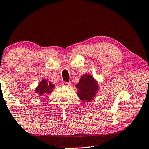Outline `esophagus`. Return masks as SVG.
<instances>
[{"instance_id": "obj_1", "label": "esophagus", "mask_w": 149, "mask_h": 149, "mask_svg": "<svg viewBox=\"0 0 149 149\" xmlns=\"http://www.w3.org/2000/svg\"><path fill=\"white\" fill-rule=\"evenodd\" d=\"M62 85L63 86H70L71 85V83H70V82H66V81H63V84H62Z\"/></svg>"}]
</instances>
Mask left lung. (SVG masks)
<instances>
[{
  "label": "left lung",
  "mask_w": 149,
  "mask_h": 149,
  "mask_svg": "<svg viewBox=\"0 0 149 149\" xmlns=\"http://www.w3.org/2000/svg\"><path fill=\"white\" fill-rule=\"evenodd\" d=\"M75 87L77 90L78 97L84 102H89L93 100L98 91L97 81L91 75L88 74L81 76Z\"/></svg>",
  "instance_id": "8db88e82"
}]
</instances>
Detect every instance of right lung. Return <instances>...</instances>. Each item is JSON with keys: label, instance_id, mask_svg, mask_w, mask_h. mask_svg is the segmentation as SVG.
I'll use <instances>...</instances> for the list:
<instances>
[{"label": "right lung", "instance_id": "obj_1", "mask_svg": "<svg viewBox=\"0 0 149 149\" xmlns=\"http://www.w3.org/2000/svg\"><path fill=\"white\" fill-rule=\"evenodd\" d=\"M54 85L52 84L51 82L47 81V79H44L39 84L36 88V93L38 94L40 96H44L50 94L52 91L54 89Z\"/></svg>", "mask_w": 149, "mask_h": 149}]
</instances>
